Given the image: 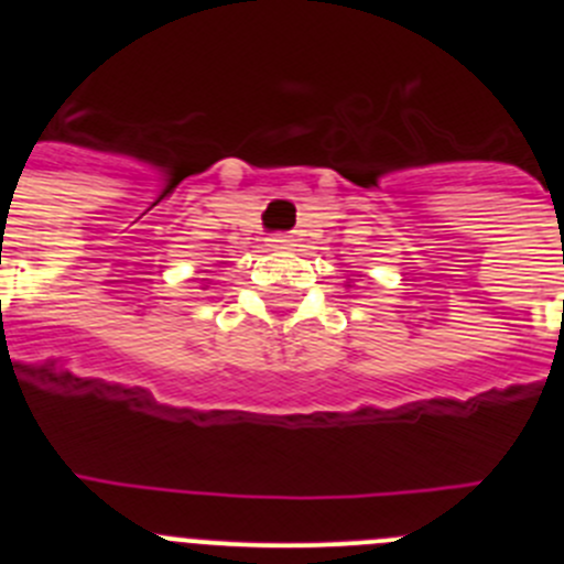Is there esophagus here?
Masks as SVG:
<instances>
[{
    "instance_id": "obj_1",
    "label": "esophagus",
    "mask_w": 564,
    "mask_h": 564,
    "mask_svg": "<svg viewBox=\"0 0 564 564\" xmlns=\"http://www.w3.org/2000/svg\"><path fill=\"white\" fill-rule=\"evenodd\" d=\"M268 246H271V248H276V251H282V248H288V246H291V239H288L285 234H276V237H271V239H268Z\"/></svg>"
}]
</instances>
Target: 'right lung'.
<instances>
[{
    "label": "right lung",
    "instance_id": "add662e5",
    "mask_svg": "<svg viewBox=\"0 0 564 564\" xmlns=\"http://www.w3.org/2000/svg\"><path fill=\"white\" fill-rule=\"evenodd\" d=\"M208 285H212V282H208V279H203V291H206Z\"/></svg>",
    "mask_w": 564,
    "mask_h": 564
}]
</instances>
